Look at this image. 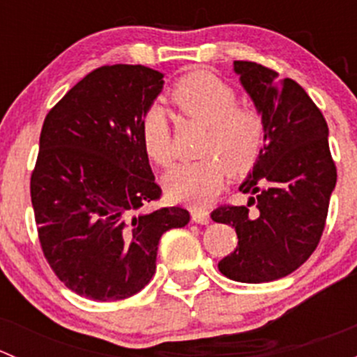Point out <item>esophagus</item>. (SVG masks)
Listing matches in <instances>:
<instances>
[{
    "mask_svg": "<svg viewBox=\"0 0 357 357\" xmlns=\"http://www.w3.org/2000/svg\"><path fill=\"white\" fill-rule=\"evenodd\" d=\"M192 219L199 225H207L211 215H208L207 208H200V207H193L192 208Z\"/></svg>",
    "mask_w": 357,
    "mask_h": 357,
    "instance_id": "obj_1",
    "label": "esophagus"
}]
</instances>
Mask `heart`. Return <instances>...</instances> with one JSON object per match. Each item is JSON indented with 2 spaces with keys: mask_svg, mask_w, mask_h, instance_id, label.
Here are the masks:
<instances>
[{
  "mask_svg": "<svg viewBox=\"0 0 357 357\" xmlns=\"http://www.w3.org/2000/svg\"><path fill=\"white\" fill-rule=\"evenodd\" d=\"M169 102L186 119L205 124L202 160L188 162L165 176L169 195L205 205L221 193L228 171L242 176L250 171L266 139L264 115L255 107L238 103L235 88L205 70L186 74L169 91ZM146 155L160 167L174 162L169 115L153 105L139 121Z\"/></svg>",
  "mask_w": 357,
  "mask_h": 357,
  "instance_id": "obj_1",
  "label": "heart"
}]
</instances>
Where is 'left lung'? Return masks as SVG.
<instances>
[{
    "label": "left lung",
    "instance_id": "1",
    "mask_svg": "<svg viewBox=\"0 0 357 357\" xmlns=\"http://www.w3.org/2000/svg\"><path fill=\"white\" fill-rule=\"evenodd\" d=\"M235 72L264 115L266 143L240 186L248 205H221L212 221L235 228L238 245L219 271L242 283L283 278L304 264L321 240L337 167L328 126L301 84L273 68L236 60ZM255 204L258 211L248 214Z\"/></svg>",
    "mask_w": 357,
    "mask_h": 357
}]
</instances>
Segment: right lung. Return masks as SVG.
<instances>
[{
	"label": "right lung",
	"instance_id": "1",
	"mask_svg": "<svg viewBox=\"0 0 357 357\" xmlns=\"http://www.w3.org/2000/svg\"><path fill=\"white\" fill-rule=\"evenodd\" d=\"M164 74L145 66L89 72L43 122L31 200L43 254L56 278L91 301L138 294L155 273L158 240L188 225L160 200L139 121Z\"/></svg>",
	"mask_w": 357,
	"mask_h": 357
}]
</instances>
